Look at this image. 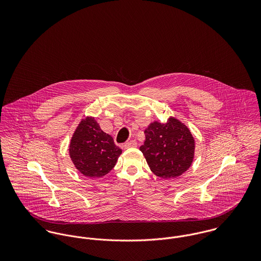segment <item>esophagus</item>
<instances>
[{
  "mask_svg": "<svg viewBox=\"0 0 261 261\" xmlns=\"http://www.w3.org/2000/svg\"><path fill=\"white\" fill-rule=\"evenodd\" d=\"M137 146H138V143H137L135 140H132V141L125 143V144L123 145V148H124V149H129V148H136Z\"/></svg>",
  "mask_w": 261,
  "mask_h": 261,
  "instance_id": "esophagus-1",
  "label": "esophagus"
}]
</instances>
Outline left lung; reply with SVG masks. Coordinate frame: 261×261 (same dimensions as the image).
<instances>
[{
	"label": "left lung",
	"instance_id": "8db88e82",
	"mask_svg": "<svg viewBox=\"0 0 261 261\" xmlns=\"http://www.w3.org/2000/svg\"><path fill=\"white\" fill-rule=\"evenodd\" d=\"M146 141L140 148L149 169L158 177L176 178L190 168L195 142L180 120L170 117L166 123L154 121L145 130Z\"/></svg>",
	"mask_w": 261,
	"mask_h": 261
}]
</instances>
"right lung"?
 Returning <instances> with one entry per match:
<instances>
[{"mask_svg": "<svg viewBox=\"0 0 261 261\" xmlns=\"http://www.w3.org/2000/svg\"><path fill=\"white\" fill-rule=\"evenodd\" d=\"M70 158L76 169L86 177L99 178L111 172L121 149L114 145L93 117L82 119L69 146Z\"/></svg>", "mask_w": 261, "mask_h": 261, "instance_id": "1", "label": "right lung"}]
</instances>
